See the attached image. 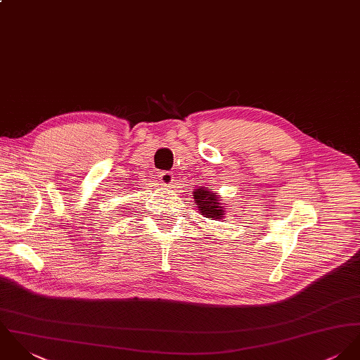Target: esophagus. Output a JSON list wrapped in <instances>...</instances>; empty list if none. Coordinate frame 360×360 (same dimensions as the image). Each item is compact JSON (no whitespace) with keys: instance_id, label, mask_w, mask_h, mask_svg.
Masks as SVG:
<instances>
[{"instance_id":"obj_1","label":"esophagus","mask_w":360,"mask_h":360,"mask_svg":"<svg viewBox=\"0 0 360 360\" xmlns=\"http://www.w3.org/2000/svg\"><path fill=\"white\" fill-rule=\"evenodd\" d=\"M158 178H160V182H161L164 186L171 185L172 181H174V176H172V174H171L169 171H161L160 175H158Z\"/></svg>"}]
</instances>
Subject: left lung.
I'll return each instance as SVG.
<instances>
[{
  "mask_svg": "<svg viewBox=\"0 0 360 360\" xmlns=\"http://www.w3.org/2000/svg\"><path fill=\"white\" fill-rule=\"evenodd\" d=\"M193 199H195V206L199 209L202 216L209 219H216V221L224 219L225 210H224V206L219 203L221 198H218V195L213 193L212 189H207V188L195 189Z\"/></svg>",
  "mask_w": 360,
  "mask_h": 360,
  "instance_id": "left-lung-1",
  "label": "left lung"
}]
</instances>
